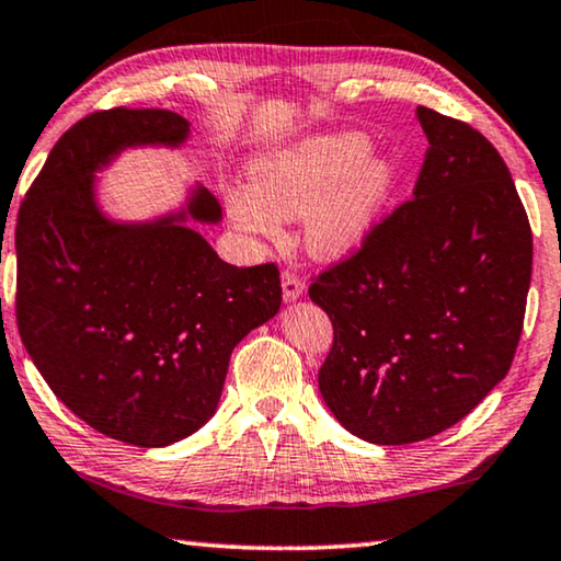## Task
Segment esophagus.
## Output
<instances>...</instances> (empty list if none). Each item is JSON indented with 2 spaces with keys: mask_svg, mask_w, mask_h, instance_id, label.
Returning <instances> with one entry per match:
<instances>
[{
  "mask_svg": "<svg viewBox=\"0 0 561 561\" xmlns=\"http://www.w3.org/2000/svg\"><path fill=\"white\" fill-rule=\"evenodd\" d=\"M280 286H283V300H286V304H294V300H298L306 294V283L294 273H283Z\"/></svg>",
  "mask_w": 561,
  "mask_h": 561,
  "instance_id": "obj_1",
  "label": "esophagus"
}]
</instances>
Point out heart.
Masks as SVG:
<instances>
[{
    "label": "heart",
    "instance_id": "b5f03b06",
    "mask_svg": "<svg viewBox=\"0 0 561 561\" xmlns=\"http://www.w3.org/2000/svg\"><path fill=\"white\" fill-rule=\"evenodd\" d=\"M364 134L311 136L250 161V186L227 190L234 230L275 240L280 217H304V245L319 261H346L367 245L400 182L389 153H369Z\"/></svg>",
    "mask_w": 561,
    "mask_h": 561
}]
</instances>
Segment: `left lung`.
<instances>
[{
    "label": "left lung",
    "instance_id": "left-lung-1",
    "mask_svg": "<svg viewBox=\"0 0 561 561\" xmlns=\"http://www.w3.org/2000/svg\"><path fill=\"white\" fill-rule=\"evenodd\" d=\"M415 116L412 199L308 288L334 323L323 402L375 445L443 433L506 377L531 283L529 217L499 151L456 118Z\"/></svg>",
    "mask_w": 561,
    "mask_h": 561
}]
</instances>
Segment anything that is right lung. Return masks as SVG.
Here are the masks:
<instances>
[{
	"label": "right lung",
	"mask_w": 561,
	"mask_h": 561,
	"mask_svg": "<svg viewBox=\"0 0 561 561\" xmlns=\"http://www.w3.org/2000/svg\"><path fill=\"white\" fill-rule=\"evenodd\" d=\"M192 124L111 108L53 146L18 215V327L55 397L113 440L164 448L217 412L232 348L280 311L273 263H225L202 184L146 220L105 213L99 174L131 149H182Z\"/></svg>",
	"instance_id": "1"
}]
</instances>
